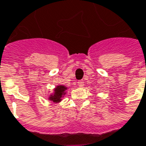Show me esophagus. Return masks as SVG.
Here are the masks:
<instances>
[{"label":"esophagus","mask_w":146,"mask_h":146,"mask_svg":"<svg viewBox=\"0 0 146 146\" xmlns=\"http://www.w3.org/2000/svg\"><path fill=\"white\" fill-rule=\"evenodd\" d=\"M84 81H82V80H81V81H78V82H77V85H78V86L79 87H83L84 86Z\"/></svg>","instance_id":"obj_1"}]
</instances>
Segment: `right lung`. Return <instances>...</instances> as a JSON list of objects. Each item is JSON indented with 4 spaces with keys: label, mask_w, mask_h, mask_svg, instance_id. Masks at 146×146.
Wrapping results in <instances>:
<instances>
[{
    "label": "right lung",
    "mask_w": 146,
    "mask_h": 146,
    "mask_svg": "<svg viewBox=\"0 0 146 146\" xmlns=\"http://www.w3.org/2000/svg\"><path fill=\"white\" fill-rule=\"evenodd\" d=\"M67 88L64 86H56L54 90V94L49 96L48 99L53 102H60L61 101V98H63V95L65 94V90Z\"/></svg>",
    "instance_id": "add662e5"
}]
</instances>
